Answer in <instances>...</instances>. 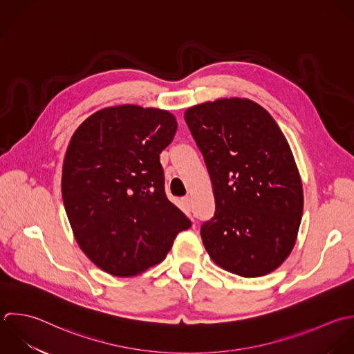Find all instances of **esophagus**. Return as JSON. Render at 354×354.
<instances>
[{
    "label": "esophagus",
    "instance_id": "34e87169",
    "mask_svg": "<svg viewBox=\"0 0 354 354\" xmlns=\"http://www.w3.org/2000/svg\"><path fill=\"white\" fill-rule=\"evenodd\" d=\"M182 205H183V209L192 211V198H190L189 196L183 197V198H182Z\"/></svg>",
    "mask_w": 354,
    "mask_h": 354
}]
</instances>
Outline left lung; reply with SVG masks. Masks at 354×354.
Instances as JSON below:
<instances>
[{"mask_svg": "<svg viewBox=\"0 0 354 354\" xmlns=\"http://www.w3.org/2000/svg\"><path fill=\"white\" fill-rule=\"evenodd\" d=\"M215 196L201 226L211 259L241 277L276 270L291 254L304 212L301 176L273 117L250 99H218L186 110Z\"/></svg>", "mask_w": 354, "mask_h": 354, "instance_id": "8db88e82", "label": "left lung"}]
</instances>
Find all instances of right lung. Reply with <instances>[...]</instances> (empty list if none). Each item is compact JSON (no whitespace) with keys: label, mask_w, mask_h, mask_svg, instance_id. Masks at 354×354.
Instances as JSON below:
<instances>
[{"label":"right lung","mask_w":354,"mask_h":354,"mask_svg":"<svg viewBox=\"0 0 354 354\" xmlns=\"http://www.w3.org/2000/svg\"><path fill=\"white\" fill-rule=\"evenodd\" d=\"M178 122L135 104L88 117L68 143L62 197L82 252L102 270L131 277L160 263L190 219L165 194L161 151Z\"/></svg>","instance_id":"right-lung-1"}]
</instances>
